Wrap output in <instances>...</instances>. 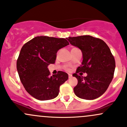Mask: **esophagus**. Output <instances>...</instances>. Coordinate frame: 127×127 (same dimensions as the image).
I'll return each mask as SVG.
<instances>
[{"label": "esophagus", "instance_id": "esophagus-1", "mask_svg": "<svg viewBox=\"0 0 127 127\" xmlns=\"http://www.w3.org/2000/svg\"><path fill=\"white\" fill-rule=\"evenodd\" d=\"M68 76H69V78H71V77H72V75L71 74H68Z\"/></svg>", "mask_w": 127, "mask_h": 127}]
</instances>
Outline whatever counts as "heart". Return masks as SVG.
I'll return each instance as SVG.
<instances>
[{
	"label": "heart",
	"mask_w": 127,
	"mask_h": 127,
	"mask_svg": "<svg viewBox=\"0 0 127 127\" xmlns=\"http://www.w3.org/2000/svg\"><path fill=\"white\" fill-rule=\"evenodd\" d=\"M66 70H67V71H69V69H68V68H66Z\"/></svg>",
	"instance_id": "b5f03b06"
}]
</instances>
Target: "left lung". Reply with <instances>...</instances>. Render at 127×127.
I'll return each mask as SVG.
<instances>
[{
	"label": "left lung",
	"mask_w": 127,
	"mask_h": 127,
	"mask_svg": "<svg viewBox=\"0 0 127 127\" xmlns=\"http://www.w3.org/2000/svg\"><path fill=\"white\" fill-rule=\"evenodd\" d=\"M71 45L81 50L82 65L72 75L78 84L74 88L75 95L85 99H94L104 93L111 84L114 74L116 62L108 46L103 40L90 35L68 37ZM80 71L88 74L79 76Z\"/></svg>",
	"instance_id": "left-lung-1"
}]
</instances>
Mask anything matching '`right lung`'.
<instances>
[{
    "label": "right lung",
    "instance_id": "1",
    "mask_svg": "<svg viewBox=\"0 0 127 127\" xmlns=\"http://www.w3.org/2000/svg\"><path fill=\"white\" fill-rule=\"evenodd\" d=\"M69 44L64 38L37 36L21 48L16 68L25 90L35 99L43 101L56 98L60 85L68 79L67 73L63 71L50 76L47 67L55 63L58 51Z\"/></svg>",
    "mask_w": 127,
    "mask_h": 127
}]
</instances>
